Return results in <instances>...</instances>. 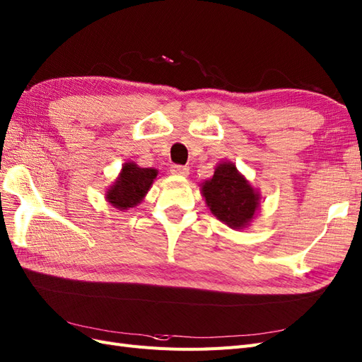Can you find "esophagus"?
I'll return each mask as SVG.
<instances>
[{"instance_id":"34e87169","label":"esophagus","mask_w":362,"mask_h":362,"mask_svg":"<svg viewBox=\"0 0 362 362\" xmlns=\"http://www.w3.org/2000/svg\"><path fill=\"white\" fill-rule=\"evenodd\" d=\"M170 172L175 175H180V177H189L190 169H189V166H180V164H173Z\"/></svg>"}]
</instances>
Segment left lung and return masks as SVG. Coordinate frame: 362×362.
<instances>
[{"label":"left lung","instance_id":"left-lung-1","mask_svg":"<svg viewBox=\"0 0 362 362\" xmlns=\"http://www.w3.org/2000/svg\"><path fill=\"white\" fill-rule=\"evenodd\" d=\"M206 206L218 221L233 229L246 228L259 208V193L240 173L234 163H221L213 178L201 184Z\"/></svg>","mask_w":362,"mask_h":362}]
</instances>
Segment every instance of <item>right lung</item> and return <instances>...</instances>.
Segmentation results:
<instances>
[{"instance_id": "obj_1", "label": "right lung", "mask_w": 362, "mask_h": 362, "mask_svg": "<svg viewBox=\"0 0 362 362\" xmlns=\"http://www.w3.org/2000/svg\"><path fill=\"white\" fill-rule=\"evenodd\" d=\"M157 175V169L139 168L133 161L125 163L119 177L107 190L105 199L120 211L133 208L144 201Z\"/></svg>"}]
</instances>
